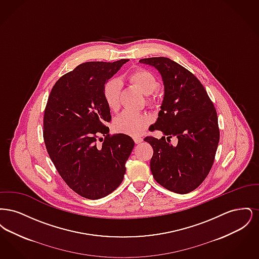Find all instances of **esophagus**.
<instances>
[{
  "label": "esophagus",
  "instance_id": "esophagus-1",
  "mask_svg": "<svg viewBox=\"0 0 259 259\" xmlns=\"http://www.w3.org/2000/svg\"><path fill=\"white\" fill-rule=\"evenodd\" d=\"M134 141H135V143L137 145H139V144H141V143L143 142V138H141V137H135V138H134Z\"/></svg>",
  "mask_w": 259,
  "mask_h": 259
}]
</instances>
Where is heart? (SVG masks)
Instances as JSON below:
<instances>
[{
	"label": "heart",
	"mask_w": 259,
	"mask_h": 259,
	"mask_svg": "<svg viewBox=\"0 0 259 259\" xmlns=\"http://www.w3.org/2000/svg\"><path fill=\"white\" fill-rule=\"evenodd\" d=\"M129 78L147 96L151 95L159 85V82L154 74L147 70H137L130 74ZM120 89L121 81L116 77L108 80L104 87L103 97L106 105L111 111H115L119 109ZM147 123L148 118L145 115L132 111H124L115 118L113 126L117 132L126 135L138 136L144 131Z\"/></svg>",
	"instance_id": "1"
}]
</instances>
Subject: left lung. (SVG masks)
Returning <instances> with one entry per match:
<instances>
[{
	"label": "left lung",
	"instance_id": "obj_1",
	"mask_svg": "<svg viewBox=\"0 0 259 259\" xmlns=\"http://www.w3.org/2000/svg\"><path fill=\"white\" fill-rule=\"evenodd\" d=\"M140 63L155 68L164 85L158 117L151 125L163 136L145 138L153 148L150 170L163 187L188 193L203 183L214 160L220 142L217 111L197 77L177 62L152 57ZM172 136L178 138L177 146L168 143Z\"/></svg>",
	"mask_w": 259,
	"mask_h": 259
}]
</instances>
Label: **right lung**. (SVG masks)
<instances>
[{
	"label": "right lung",
	"mask_w": 259,
	"mask_h": 259,
	"mask_svg": "<svg viewBox=\"0 0 259 259\" xmlns=\"http://www.w3.org/2000/svg\"><path fill=\"white\" fill-rule=\"evenodd\" d=\"M128 61L82 63L57 80L48 100L44 140L50 159L69 187L87 199L105 197L120 185L135 146L130 136H110L105 125L111 116L103 89ZM100 134L105 139L98 145Z\"/></svg>",
	"instance_id": "right-lung-1"
}]
</instances>
